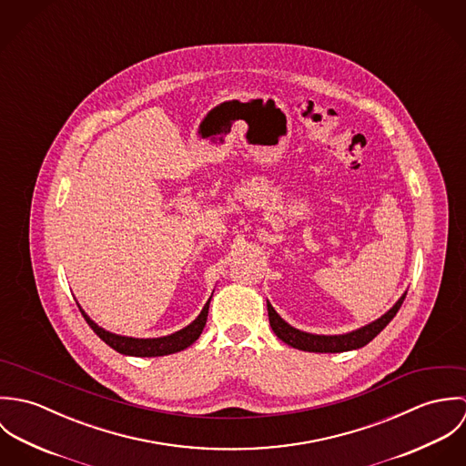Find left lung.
Instances as JSON below:
<instances>
[{"mask_svg":"<svg viewBox=\"0 0 466 466\" xmlns=\"http://www.w3.org/2000/svg\"><path fill=\"white\" fill-rule=\"evenodd\" d=\"M407 294V292H405ZM405 294L395 303V307L386 312L380 319L370 323L368 327H362L355 332L344 333V335H314V333L301 332L292 329L289 323H285L272 305L267 301V312H268V323L272 332L276 333L285 344L303 350V351H316V353H340L348 350H357L366 346L370 340H373L379 333L382 332L390 321L397 316V312L405 299Z\"/></svg>","mask_w":466,"mask_h":466,"instance_id":"left-lung-1","label":"left lung"}]
</instances>
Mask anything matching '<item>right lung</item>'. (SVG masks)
<instances>
[{
	"mask_svg": "<svg viewBox=\"0 0 466 466\" xmlns=\"http://www.w3.org/2000/svg\"><path fill=\"white\" fill-rule=\"evenodd\" d=\"M208 309H209V301L204 305L199 318L192 325H188L187 329H183L179 332L167 335V337H157V339H134V337H122L116 333L106 332L96 323H93L82 309H80V312H82L84 319L87 321V325L91 327V330L96 333L106 344H109L113 350H116L118 353L134 355V357H161V355H170V353L181 351L199 339L202 329L206 325V319H208Z\"/></svg>",
	"mask_w": 466,
	"mask_h": 466,
	"instance_id": "add662e5",
	"label": "right lung"
}]
</instances>
